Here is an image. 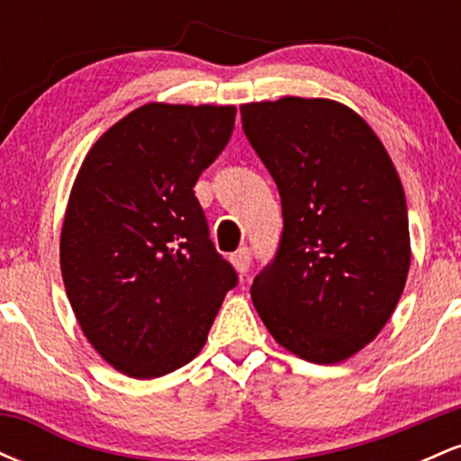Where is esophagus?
Instances as JSON below:
<instances>
[{
	"label": "esophagus",
	"mask_w": 461,
	"mask_h": 461,
	"mask_svg": "<svg viewBox=\"0 0 461 461\" xmlns=\"http://www.w3.org/2000/svg\"><path fill=\"white\" fill-rule=\"evenodd\" d=\"M231 264L236 267V271L240 275H247L249 271V264H251V249L240 247L238 251L231 256Z\"/></svg>",
	"instance_id": "obj_1"
}]
</instances>
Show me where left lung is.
I'll return each instance as SVG.
<instances>
[{
  "label": "left lung",
  "instance_id": "8db88e82",
  "mask_svg": "<svg viewBox=\"0 0 461 461\" xmlns=\"http://www.w3.org/2000/svg\"><path fill=\"white\" fill-rule=\"evenodd\" d=\"M240 116L284 216L253 305L294 356L342 362L375 340L405 288L410 230L394 164L366 121L331 99L245 104Z\"/></svg>",
  "mask_w": 461,
  "mask_h": 461
}]
</instances>
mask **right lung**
Listing matches in <instances>:
<instances>
[{"mask_svg":"<svg viewBox=\"0 0 461 461\" xmlns=\"http://www.w3.org/2000/svg\"><path fill=\"white\" fill-rule=\"evenodd\" d=\"M234 119V105L147 104L84 158L60 268L84 336L119 373L153 379L188 364L238 284L193 190Z\"/></svg>","mask_w":461,"mask_h":461,"instance_id":"right-lung-1","label":"right lung"}]
</instances>
